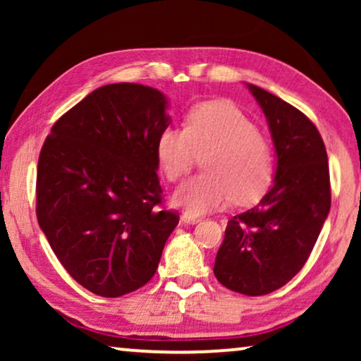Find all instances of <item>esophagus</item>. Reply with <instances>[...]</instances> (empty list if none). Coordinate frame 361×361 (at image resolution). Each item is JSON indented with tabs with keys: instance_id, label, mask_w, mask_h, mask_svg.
<instances>
[{
	"instance_id": "34e87169",
	"label": "esophagus",
	"mask_w": 361,
	"mask_h": 361,
	"mask_svg": "<svg viewBox=\"0 0 361 361\" xmlns=\"http://www.w3.org/2000/svg\"><path fill=\"white\" fill-rule=\"evenodd\" d=\"M182 221H184V224H199V221H202V219L200 216H195V215H192V214H189V212H184V214H182Z\"/></svg>"
}]
</instances>
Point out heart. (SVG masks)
Returning <instances> with one entry per match:
<instances>
[{
  "label": "heart",
  "mask_w": 361,
  "mask_h": 361,
  "mask_svg": "<svg viewBox=\"0 0 361 361\" xmlns=\"http://www.w3.org/2000/svg\"><path fill=\"white\" fill-rule=\"evenodd\" d=\"M156 154L166 179L189 174L199 156L205 172L184 182L174 202L192 215L221 209L233 197L250 204L269 185L273 152L248 116L228 102H205L192 108L185 128L159 133Z\"/></svg>",
  "instance_id": "heart-1"
}]
</instances>
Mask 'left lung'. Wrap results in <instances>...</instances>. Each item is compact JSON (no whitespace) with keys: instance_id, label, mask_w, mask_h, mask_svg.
<instances>
[{"instance_id":"left-lung-1","label":"left lung","mask_w":361,"mask_h":361,"mask_svg":"<svg viewBox=\"0 0 361 361\" xmlns=\"http://www.w3.org/2000/svg\"><path fill=\"white\" fill-rule=\"evenodd\" d=\"M276 149L271 189L253 209L228 220L214 273L225 288L264 295L302 269L330 210L329 159L317 128L302 111L248 83Z\"/></svg>"}]
</instances>
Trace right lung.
Here are the masks:
<instances>
[{
	"mask_svg": "<svg viewBox=\"0 0 361 361\" xmlns=\"http://www.w3.org/2000/svg\"><path fill=\"white\" fill-rule=\"evenodd\" d=\"M166 110L156 88L100 87L59 118L39 154V226L67 273L102 298L142 288L179 224L157 209Z\"/></svg>",
	"mask_w": 361,
	"mask_h": 361,
	"instance_id": "obj_1",
	"label": "right lung"
}]
</instances>
